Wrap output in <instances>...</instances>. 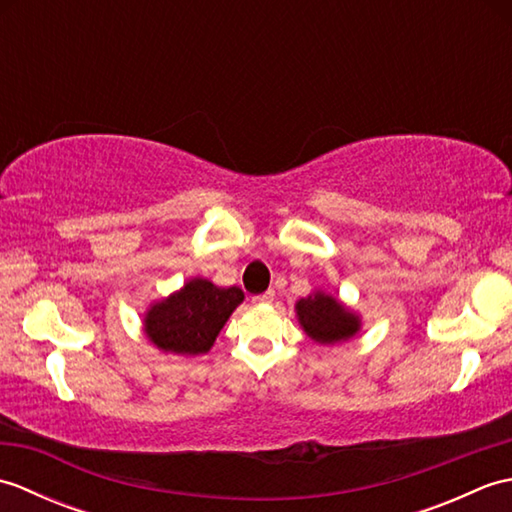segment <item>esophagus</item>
Returning <instances> with one entry per match:
<instances>
[{
    "label": "esophagus",
    "mask_w": 512,
    "mask_h": 512,
    "mask_svg": "<svg viewBox=\"0 0 512 512\" xmlns=\"http://www.w3.org/2000/svg\"><path fill=\"white\" fill-rule=\"evenodd\" d=\"M273 299H275V290H266L264 295L253 297V303H273Z\"/></svg>",
    "instance_id": "1"
}]
</instances>
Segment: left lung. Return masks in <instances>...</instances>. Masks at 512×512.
Wrapping results in <instances>:
<instances>
[{"mask_svg": "<svg viewBox=\"0 0 512 512\" xmlns=\"http://www.w3.org/2000/svg\"><path fill=\"white\" fill-rule=\"evenodd\" d=\"M295 310L303 332L321 345L350 341L361 330V317L323 290L299 299Z\"/></svg>", "mask_w": 512, "mask_h": 512, "instance_id": "left-lung-1", "label": "left lung"}]
</instances>
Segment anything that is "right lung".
<instances>
[{"label": "right lung", "mask_w": 512, "mask_h": 512, "mask_svg": "<svg viewBox=\"0 0 512 512\" xmlns=\"http://www.w3.org/2000/svg\"><path fill=\"white\" fill-rule=\"evenodd\" d=\"M244 301L242 288H220L195 277L145 312L143 328L158 350L180 356L206 354L217 334Z\"/></svg>", "instance_id": "1"}]
</instances>
